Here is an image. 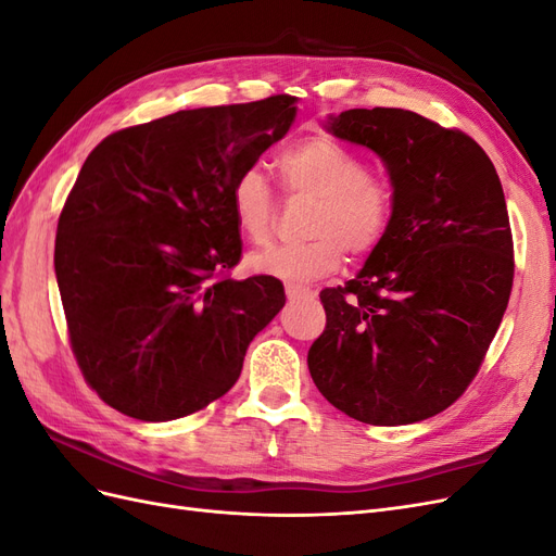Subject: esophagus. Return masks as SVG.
<instances>
[{
    "instance_id": "obj_1",
    "label": "esophagus",
    "mask_w": 556,
    "mask_h": 556,
    "mask_svg": "<svg viewBox=\"0 0 556 556\" xmlns=\"http://www.w3.org/2000/svg\"><path fill=\"white\" fill-rule=\"evenodd\" d=\"M285 294H288V299H290V301H294V299H304V296H311L313 292H311V290H306V288H301V285L288 282V285H285Z\"/></svg>"
}]
</instances>
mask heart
I'll use <instances>...</instances> for the list:
<instances>
[{
    "label": "heart",
    "instance_id": "obj_1",
    "mask_svg": "<svg viewBox=\"0 0 556 556\" xmlns=\"http://www.w3.org/2000/svg\"><path fill=\"white\" fill-rule=\"evenodd\" d=\"M285 188L315 199L311 241L271 245L250 257V268L288 282H308L333 274L352 257H366L384 241L394 217V190L387 178L331 137H308L285 148L276 160ZM231 213L252 243L271 239L276 199L260 169H245L231 185Z\"/></svg>",
    "mask_w": 556,
    "mask_h": 556
}]
</instances>
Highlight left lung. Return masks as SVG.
Returning <instances> with one entry per match:
<instances>
[{
    "label": "left lung",
    "mask_w": 556,
    "mask_h": 556,
    "mask_svg": "<svg viewBox=\"0 0 556 556\" xmlns=\"http://www.w3.org/2000/svg\"><path fill=\"white\" fill-rule=\"evenodd\" d=\"M327 127L384 162L394 217L359 276L319 292L327 327L308 350L311 376L359 422H419L466 392L508 308L506 197L462 129L382 106L331 115Z\"/></svg>",
    "instance_id": "obj_1"
}]
</instances>
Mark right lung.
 Instances as JSON below:
<instances>
[{
  "instance_id": "obj_1",
  "label": "right lung",
  "mask_w": 556,
  "mask_h": 556,
  "mask_svg": "<svg viewBox=\"0 0 556 556\" xmlns=\"http://www.w3.org/2000/svg\"><path fill=\"white\" fill-rule=\"evenodd\" d=\"M294 115L290 94L178 111L88 155L58 220L55 276L80 374L111 408L169 422L239 380L285 290L231 278L243 250L231 185Z\"/></svg>"
}]
</instances>
